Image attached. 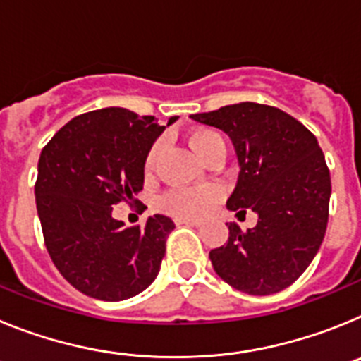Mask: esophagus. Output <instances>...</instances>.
Returning <instances> with one entry per match:
<instances>
[{
    "instance_id": "34e87169",
    "label": "esophagus",
    "mask_w": 361,
    "mask_h": 361,
    "mask_svg": "<svg viewBox=\"0 0 361 361\" xmlns=\"http://www.w3.org/2000/svg\"><path fill=\"white\" fill-rule=\"evenodd\" d=\"M177 224H188V226H200L202 222L200 220H195V219H188V216H184V219H177Z\"/></svg>"
}]
</instances>
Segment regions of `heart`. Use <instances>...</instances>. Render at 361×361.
I'll return each mask as SVG.
<instances>
[{
    "mask_svg": "<svg viewBox=\"0 0 361 361\" xmlns=\"http://www.w3.org/2000/svg\"><path fill=\"white\" fill-rule=\"evenodd\" d=\"M190 145L195 149L202 162L213 157L226 155L224 137L212 128H197L190 133ZM161 153V142H155L146 157V170H152ZM216 200L215 188H199V190H178L171 191L162 200V208L177 216H202L209 212L212 204Z\"/></svg>",
    "mask_w": 361,
    "mask_h": 361,
    "instance_id": "b5f03b06",
    "label": "heart"
}]
</instances>
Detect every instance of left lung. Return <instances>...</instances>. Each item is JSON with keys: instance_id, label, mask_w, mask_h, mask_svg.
Listing matches in <instances>:
<instances>
[{"instance_id": "left-lung-1", "label": "left lung", "mask_w": 361, "mask_h": 361, "mask_svg": "<svg viewBox=\"0 0 361 361\" xmlns=\"http://www.w3.org/2000/svg\"><path fill=\"white\" fill-rule=\"evenodd\" d=\"M190 117L231 139L240 171L228 209L258 215L245 233L229 224L228 242L209 251L213 269L247 295L289 288L317 257L329 219L331 175L317 137L267 104H229Z\"/></svg>"}]
</instances>
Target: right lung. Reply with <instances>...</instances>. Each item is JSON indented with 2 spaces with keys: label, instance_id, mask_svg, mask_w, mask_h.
Here are the masks:
<instances>
[{
  "label": "right lung",
  "instance_id": "1",
  "mask_svg": "<svg viewBox=\"0 0 361 361\" xmlns=\"http://www.w3.org/2000/svg\"><path fill=\"white\" fill-rule=\"evenodd\" d=\"M166 126L153 116L103 108L73 117L41 152L36 206L44 245L86 296L119 302L157 279L173 220L153 215L142 228H126L111 209L142 190L146 157Z\"/></svg>",
  "mask_w": 361,
  "mask_h": 361
}]
</instances>
